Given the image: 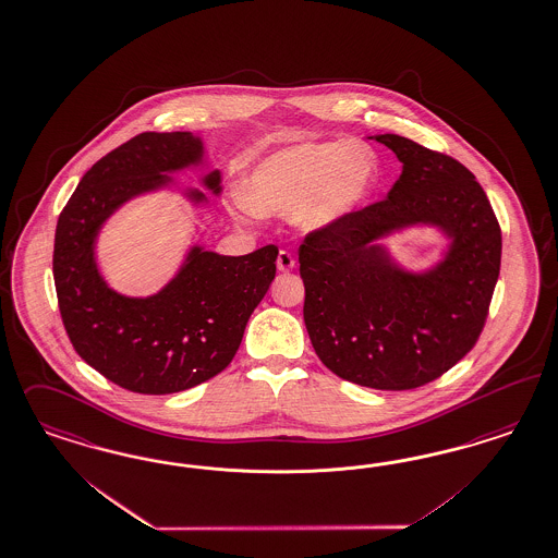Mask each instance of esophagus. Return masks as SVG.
I'll use <instances>...</instances> for the list:
<instances>
[{
  "label": "esophagus",
  "mask_w": 558,
  "mask_h": 558,
  "mask_svg": "<svg viewBox=\"0 0 558 558\" xmlns=\"http://www.w3.org/2000/svg\"><path fill=\"white\" fill-rule=\"evenodd\" d=\"M293 267H295V258L286 250H281L279 256H277V269L281 270V272H289Z\"/></svg>",
  "instance_id": "34e87169"
}]
</instances>
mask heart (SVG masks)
<instances>
[{
  "mask_svg": "<svg viewBox=\"0 0 558 558\" xmlns=\"http://www.w3.org/2000/svg\"><path fill=\"white\" fill-rule=\"evenodd\" d=\"M366 146L302 143L277 150L250 171L242 198L256 215H291L304 231L335 228L366 203L378 182Z\"/></svg>",
  "mask_w": 558,
  "mask_h": 558,
  "instance_id": "1",
  "label": "heart"
}]
</instances>
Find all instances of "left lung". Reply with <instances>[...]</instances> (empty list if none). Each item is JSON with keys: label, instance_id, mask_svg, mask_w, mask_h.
I'll return each mask as SVG.
<instances>
[{"label": "left lung", "instance_id": "left-lung-1", "mask_svg": "<svg viewBox=\"0 0 558 558\" xmlns=\"http://www.w3.org/2000/svg\"><path fill=\"white\" fill-rule=\"evenodd\" d=\"M401 161L385 201L314 231L300 246L304 323L337 376L380 391L415 389L454 366L482 332L500 270V228L474 173L397 134L371 136ZM412 227L450 244L405 270L381 242Z\"/></svg>", "mask_w": 558, "mask_h": 558}]
</instances>
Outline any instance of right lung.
Returning a JSON list of instances; mask_svg holds the SVG:
<instances>
[{"label":"right lung","instance_id":"1","mask_svg":"<svg viewBox=\"0 0 558 558\" xmlns=\"http://www.w3.org/2000/svg\"><path fill=\"white\" fill-rule=\"evenodd\" d=\"M198 167H208L201 134H138L84 173L58 219L53 279L65 332L88 366L128 391H186L226 371L275 279L279 250L272 244L244 256L194 244L175 277L153 295H125L105 281L95 244L107 219L161 190L207 207L203 190L171 178ZM201 184L219 196L221 171L208 169Z\"/></svg>","mask_w":558,"mask_h":558}]
</instances>
